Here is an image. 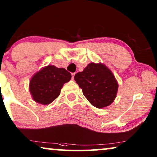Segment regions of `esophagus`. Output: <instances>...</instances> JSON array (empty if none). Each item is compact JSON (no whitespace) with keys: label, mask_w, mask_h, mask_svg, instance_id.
<instances>
[{"label":"esophagus","mask_w":157,"mask_h":157,"mask_svg":"<svg viewBox=\"0 0 157 157\" xmlns=\"http://www.w3.org/2000/svg\"><path fill=\"white\" fill-rule=\"evenodd\" d=\"M75 75H76V73H73V74H72V79L74 78Z\"/></svg>","instance_id":"esophagus-1"}]
</instances>
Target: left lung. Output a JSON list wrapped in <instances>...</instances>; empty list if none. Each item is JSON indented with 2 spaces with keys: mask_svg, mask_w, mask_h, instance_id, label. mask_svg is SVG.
Masks as SVG:
<instances>
[{
  "mask_svg": "<svg viewBox=\"0 0 157 157\" xmlns=\"http://www.w3.org/2000/svg\"><path fill=\"white\" fill-rule=\"evenodd\" d=\"M74 79L90 104L98 109L109 106L117 97L119 84L113 73L102 63H90Z\"/></svg>",
  "mask_w": 157,
  "mask_h": 157,
  "instance_id": "obj_1",
  "label": "left lung"
}]
</instances>
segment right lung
<instances>
[{
    "mask_svg": "<svg viewBox=\"0 0 157 157\" xmlns=\"http://www.w3.org/2000/svg\"><path fill=\"white\" fill-rule=\"evenodd\" d=\"M71 78V74L63 68L53 65L44 66L32 76L29 91L36 103L48 105L61 93L63 84Z\"/></svg>",
    "mask_w": 157,
    "mask_h": 157,
    "instance_id": "right-lung-1",
    "label": "right lung"
}]
</instances>
